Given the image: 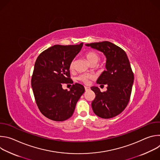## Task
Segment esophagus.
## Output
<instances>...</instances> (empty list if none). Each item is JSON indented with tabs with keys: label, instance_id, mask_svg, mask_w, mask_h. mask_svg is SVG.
Instances as JSON below:
<instances>
[{
	"label": "esophagus",
	"instance_id": "esophagus-1",
	"mask_svg": "<svg viewBox=\"0 0 160 160\" xmlns=\"http://www.w3.org/2000/svg\"><path fill=\"white\" fill-rule=\"evenodd\" d=\"M85 91H88V90H90V88L89 87L85 86Z\"/></svg>",
	"mask_w": 160,
	"mask_h": 160
}]
</instances>
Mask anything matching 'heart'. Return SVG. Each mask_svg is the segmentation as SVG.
I'll return each instance as SVG.
<instances>
[{
    "label": "heart",
    "instance_id": "heart-1",
    "mask_svg": "<svg viewBox=\"0 0 160 160\" xmlns=\"http://www.w3.org/2000/svg\"><path fill=\"white\" fill-rule=\"evenodd\" d=\"M85 56L87 59V60L88 61L89 63L91 64H96L98 61L100 59L99 55L95 51H88L86 52L85 54ZM74 68V61H72V62L70 64V69L71 70H73ZM94 78V76L92 75H90V74H83L77 77V80L83 82L85 84H88L89 83V80L92 79Z\"/></svg>",
    "mask_w": 160,
    "mask_h": 160
}]
</instances>
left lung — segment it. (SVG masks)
I'll use <instances>...</instances> for the list:
<instances>
[{"mask_svg":"<svg viewBox=\"0 0 160 160\" xmlns=\"http://www.w3.org/2000/svg\"><path fill=\"white\" fill-rule=\"evenodd\" d=\"M85 45L101 51L107 59L106 70L97 80V83L106 84L107 90L101 92L98 87H91L96 94L93 111L102 118L115 117L125 109L130 98L134 77L128 58L122 48L108 41Z\"/></svg>","mask_w":160,"mask_h":160,"instance_id":"obj_1","label":"left lung"}]
</instances>
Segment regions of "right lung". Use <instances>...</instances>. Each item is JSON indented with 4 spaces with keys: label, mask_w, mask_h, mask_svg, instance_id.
Wrapping results in <instances>:
<instances>
[{
    "label": "right lung",
    "mask_w": 160,
    "mask_h": 160,
    "mask_svg": "<svg viewBox=\"0 0 160 160\" xmlns=\"http://www.w3.org/2000/svg\"><path fill=\"white\" fill-rule=\"evenodd\" d=\"M78 45H55L38 56L32 77V87L37 105L43 115L56 122L70 118L77 101L84 93V87L73 84L70 90L62 85L73 83L70 64L80 51Z\"/></svg>",
    "instance_id": "1"
}]
</instances>
